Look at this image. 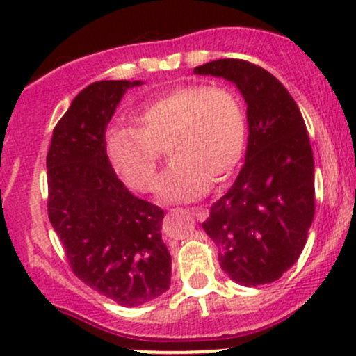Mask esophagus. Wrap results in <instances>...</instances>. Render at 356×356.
Returning a JSON list of instances; mask_svg holds the SVG:
<instances>
[{"label": "esophagus", "instance_id": "1", "mask_svg": "<svg viewBox=\"0 0 356 356\" xmlns=\"http://www.w3.org/2000/svg\"><path fill=\"white\" fill-rule=\"evenodd\" d=\"M191 211H193V215L198 218V220H204V218L208 217V210H207V208H203V207H193Z\"/></svg>", "mask_w": 356, "mask_h": 356}]
</instances>
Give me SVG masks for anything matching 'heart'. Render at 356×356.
Here are the masks:
<instances>
[{"label":"heart","instance_id":"heart-1","mask_svg":"<svg viewBox=\"0 0 356 356\" xmlns=\"http://www.w3.org/2000/svg\"><path fill=\"white\" fill-rule=\"evenodd\" d=\"M134 124L106 132L111 167L129 188L152 193L160 149L167 148L172 165L158 182V196L167 203L203 196L210 182L231 177L245 153V110L225 88L172 89L139 108Z\"/></svg>","mask_w":356,"mask_h":356}]
</instances>
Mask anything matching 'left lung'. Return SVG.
Returning a JSON list of instances; mask_svg holds the SVG:
<instances>
[{"instance_id":"obj_1","label":"left lung","mask_w":356,"mask_h":356,"mask_svg":"<svg viewBox=\"0 0 356 356\" xmlns=\"http://www.w3.org/2000/svg\"><path fill=\"white\" fill-rule=\"evenodd\" d=\"M193 72L234 82L248 105L250 131L238 179L201 225L232 281L248 288L268 284L300 258L314 220V153L307 125L288 89L265 68L224 58Z\"/></svg>"}]
</instances>
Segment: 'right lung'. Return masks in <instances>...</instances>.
<instances>
[{
	"label": "right lung",
	"instance_id": "add662e5",
	"mask_svg": "<svg viewBox=\"0 0 356 356\" xmlns=\"http://www.w3.org/2000/svg\"><path fill=\"white\" fill-rule=\"evenodd\" d=\"M98 81L82 89L53 129L48 215L72 272L122 307H138L170 286L172 258L161 241L163 210L139 200L117 177L105 134L129 88Z\"/></svg>",
	"mask_w": 356,
	"mask_h": 356
}]
</instances>
